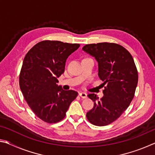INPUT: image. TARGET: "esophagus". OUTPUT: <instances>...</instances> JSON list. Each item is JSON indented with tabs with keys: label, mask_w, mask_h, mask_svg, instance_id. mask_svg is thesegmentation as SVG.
<instances>
[{
	"label": "esophagus",
	"mask_w": 155,
	"mask_h": 155,
	"mask_svg": "<svg viewBox=\"0 0 155 155\" xmlns=\"http://www.w3.org/2000/svg\"><path fill=\"white\" fill-rule=\"evenodd\" d=\"M79 96L82 98H87V94H86L85 92H80L79 93Z\"/></svg>",
	"instance_id": "esophagus-1"
}]
</instances>
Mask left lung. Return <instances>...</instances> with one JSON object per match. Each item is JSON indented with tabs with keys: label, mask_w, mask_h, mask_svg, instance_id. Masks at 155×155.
I'll return each instance as SVG.
<instances>
[{
	"label": "left lung",
	"mask_w": 155,
	"mask_h": 155,
	"mask_svg": "<svg viewBox=\"0 0 155 155\" xmlns=\"http://www.w3.org/2000/svg\"><path fill=\"white\" fill-rule=\"evenodd\" d=\"M83 50L95 57L98 77L106 85L101 99L95 94L87 95L94 104L86 116L94 125H108L118 118L132 101L138 82L137 68L130 52L120 44H86Z\"/></svg>",
	"instance_id": "8db88e82"
}]
</instances>
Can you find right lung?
<instances>
[{
  "instance_id": "obj_1",
  "label": "right lung",
  "mask_w": 155,
  "mask_h": 155,
  "mask_svg": "<svg viewBox=\"0 0 155 155\" xmlns=\"http://www.w3.org/2000/svg\"><path fill=\"white\" fill-rule=\"evenodd\" d=\"M80 44L44 40L35 44L26 54L19 84L25 101L39 118L57 123L65 116L78 92L65 91L57 85L65 70V61Z\"/></svg>"
}]
</instances>
